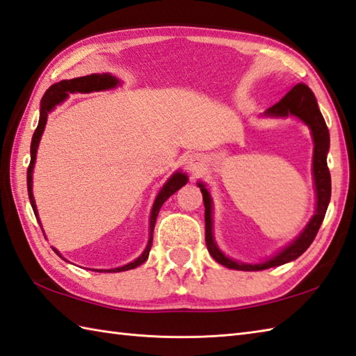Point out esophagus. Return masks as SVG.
Segmentation results:
<instances>
[{
  "instance_id": "1",
  "label": "esophagus",
  "mask_w": 356,
  "mask_h": 356,
  "mask_svg": "<svg viewBox=\"0 0 356 356\" xmlns=\"http://www.w3.org/2000/svg\"><path fill=\"white\" fill-rule=\"evenodd\" d=\"M186 168L188 172L198 173L202 168V158L200 155H191L186 161Z\"/></svg>"
}]
</instances>
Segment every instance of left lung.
Returning <instances> with one entry per match:
<instances>
[{"label":"left lung","instance_id":"left-lung-1","mask_svg":"<svg viewBox=\"0 0 356 356\" xmlns=\"http://www.w3.org/2000/svg\"><path fill=\"white\" fill-rule=\"evenodd\" d=\"M261 117L269 118H289L295 117L302 121L310 129L312 140H314V161H312V173H314V184H315V213L312 215L310 221L306 224L301 234L296 236L293 241H290L275 255L266 258L261 263H241V261L232 259L227 255H224L221 249L215 243L213 236V202L210 197L206 184L198 181V187L201 188L202 201H204V220H206V244L210 255L213 257L216 263L226 266L227 269L235 270H245V272H257L270 269L281 264L290 263V261L301 257L304 252L309 249V245L314 241L318 230L321 227V222L325 216V210L330 202V172L327 168V154L330 147V136L329 129L325 126V121L318 107L316 98L306 84L298 83L290 89L284 98L280 103L269 107L261 115Z\"/></svg>","mask_w":356,"mask_h":356}]
</instances>
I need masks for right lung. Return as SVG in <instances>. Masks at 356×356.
I'll use <instances>...</instances> for the list:
<instances>
[{"label":"right lung","mask_w":356,"mask_h":356,"mask_svg":"<svg viewBox=\"0 0 356 356\" xmlns=\"http://www.w3.org/2000/svg\"><path fill=\"white\" fill-rule=\"evenodd\" d=\"M121 81L111 74H92V75H86V76H78V78H72V79H63L60 83H55L54 86H50L47 92L44 93V97L41 99V107H40V121H38V127L35 129V134L32 136V144H31V164H29L27 169V192H29V200H31V204L33 209V213L38 220L40 226V216H38V210H36V204H35V198H33V192H32V186H33V168H35V161H36V152H38V146H40V140L42 136V132L46 129V122H47V117L49 113L55 111L56 106H60L61 103H64L69 98V93H90V92H99V90H108L113 89V87L120 86ZM187 175L181 170H177L173 175L165 181L164 186L161 187V191L158 192L156 198L154 201V206H152L150 210V221H149V241L146 249L143 250V253L136 259H134L132 263L124 264L121 267H115V269H92L95 272H124V270H130L135 269V267L141 266L144 261L149 258V252L152 248V241H154V229H155V222H156V216L159 209L164 204V201L168 200L170 195L175 193L177 191H179L181 187L186 186L187 183ZM42 227V226H41ZM44 234V232H42ZM55 253L58 257L63 255L54 248ZM64 259V258H63Z\"/></svg>","instance_id":"right-lung-1"}]
</instances>
